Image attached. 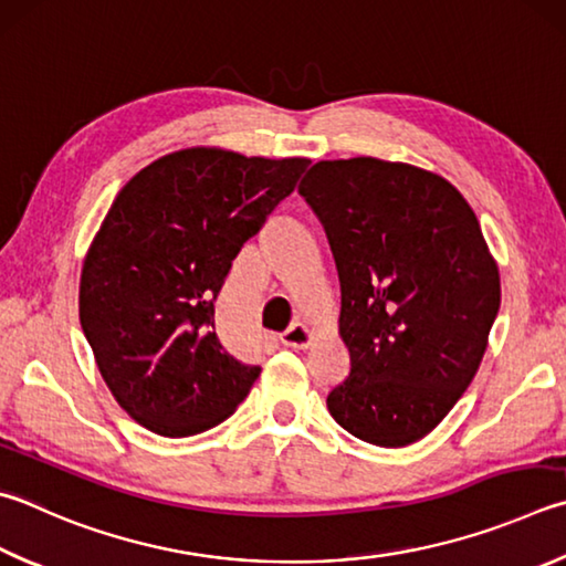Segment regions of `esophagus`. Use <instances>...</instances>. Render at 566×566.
<instances>
[{
  "mask_svg": "<svg viewBox=\"0 0 566 566\" xmlns=\"http://www.w3.org/2000/svg\"><path fill=\"white\" fill-rule=\"evenodd\" d=\"M312 342H314V334L306 324H292L282 334V344L290 348H306V346H312Z\"/></svg>",
  "mask_w": 566,
  "mask_h": 566,
  "instance_id": "esophagus-1",
  "label": "esophagus"
}]
</instances>
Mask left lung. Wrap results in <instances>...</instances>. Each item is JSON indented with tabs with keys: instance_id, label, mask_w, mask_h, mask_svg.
<instances>
[{
	"instance_id": "left-lung-1",
	"label": "left lung",
	"mask_w": 566,
	"mask_h": 566,
	"mask_svg": "<svg viewBox=\"0 0 566 566\" xmlns=\"http://www.w3.org/2000/svg\"><path fill=\"white\" fill-rule=\"evenodd\" d=\"M300 195L332 244L352 356L328 413L371 446L416 443L475 378L500 310L475 212L438 172L366 156L318 160Z\"/></svg>"
}]
</instances>
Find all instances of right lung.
Returning <instances> with one entry per match:
<instances>
[{
    "label": "right lung",
    "instance_id": "1",
    "mask_svg": "<svg viewBox=\"0 0 566 566\" xmlns=\"http://www.w3.org/2000/svg\"><path fill=\"white\" fill-rule=\"evenodd\" d=\"M306 166L195 146L153 160L113 200L81 266L78 318L113 398L150 433L198 436L250 394L262 368L220 342L214 300Z\"/></svg>",
    "mask_w": 566,
    "mask_h": 566
}]
</instances>
